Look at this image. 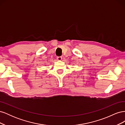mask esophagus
Listing matches in <instances>:
<instances>
[{"label":"esophagus","mask_w":125,"mask_h":125,"mask_svg":"<svg viewBox=\"0 0 125 125\" xmlns=\"http://www.w3.org/2000/svg\"><path fill=\"white\" fill-rule=\"evenodd\" d=\"M57 59L58 60H59V61H60V60H62V56L57 57Z\"/></svg>","instance_id":"34e87169"}]
</instances>
